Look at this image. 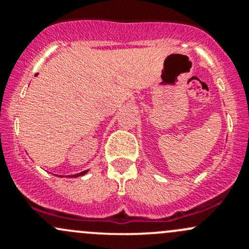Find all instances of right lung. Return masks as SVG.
<instances>
[{
  "mask_svg": "<svg viewBox=\"0 0 249 249\" xmlns=\"http://www.w3.org/2000/svg\"><path fill=\"white\" fill-rule=\"evenodd\" d=\"M36 76H37V74H36ZM87 172H88V170H87V171H83V172H80V173H77V175H69V176H66V177H69V178H72V177L76 178V177H79V176L85 175V173H87Z\"/></svg>",
  "mask_w": 249,
  "mask_h": 249,
  "instance_id": "obj_1",
  "label": "right lung"
}]
</instances>
